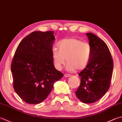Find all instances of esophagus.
<instances>
[{
    "instance_id": "obj_1",
    "label": "esophagus",
    "mask_w": 122,
    "mask_h": 122,
    "mask_svg": "<svg viewBox=\"0 0 122 122\" xmlns=\"http://www.w3.org/2000/svg\"><path fill=\"white\" fill-rule=\"evenodd\" d=\"M71 76V75L69 74H65L64 75V77H66V78H68V77H69Z\"/></svg>"
}]
</instances>
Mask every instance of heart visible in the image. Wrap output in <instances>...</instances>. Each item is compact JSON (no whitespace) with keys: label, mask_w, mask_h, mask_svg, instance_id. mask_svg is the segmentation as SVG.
I'll return each instance as SVG.
<instances>
[{"label":"heart","mask_w":122,"mask_h":122,"mask_svg":"<svg viewBox=\"0 0 122 122\" xmlns=\"http://www.w3.org/2000/svg\"><path fill=\"white\" fill-rule=\"evenodd\" d=\"M58 48L52 51L53 61L56 69H61L66 60V69L69 72L83 70L89 64L91 48L88 43L75 38L65 39L59 42Z\"/></svg>","instance_id":"obj_1"}]
</instances>
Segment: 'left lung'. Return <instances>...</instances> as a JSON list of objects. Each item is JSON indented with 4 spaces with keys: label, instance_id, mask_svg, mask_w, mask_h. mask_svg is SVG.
Wrapping results in <instances>:
<instances>
[{
    "label": "left lung",
    "instance_id": "8db88e82",
    "mask_svg": "<svg viewBox=\"0 0 122 122\" xmlns=\"http://www.w3.org/2000/svg\"><path fill=\"white\" fill-rule=\"evenodd\" d=\"M91 48V55L87 67L78 75L81 84L75 92L79 100L86 103L98 101L110 87L113 61L107 44L92 33H86Z\"/></svg>",
    "mask_w": 122,
    "mask_h": 122
}]
</instances>
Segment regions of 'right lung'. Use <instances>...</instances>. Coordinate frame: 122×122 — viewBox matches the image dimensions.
<instances>
[{
    "label": "right lung",
    "instance_id": "add662e5",
    "mask_svg": "<svg viewBox=\"0 0 122 122\" xmlns=\"http://www.w3.org/2000/svg\"><path fill=\"white\" fill-rule=\"evenodd\" d=\"M54 32H32L22 40L11 64L13 87L25 102L36 105L52 91L54 83L63 77L52 59Z\"/></svg>",
    "mask_w": 122,
    "mask_h": 122
}]
</instances>
